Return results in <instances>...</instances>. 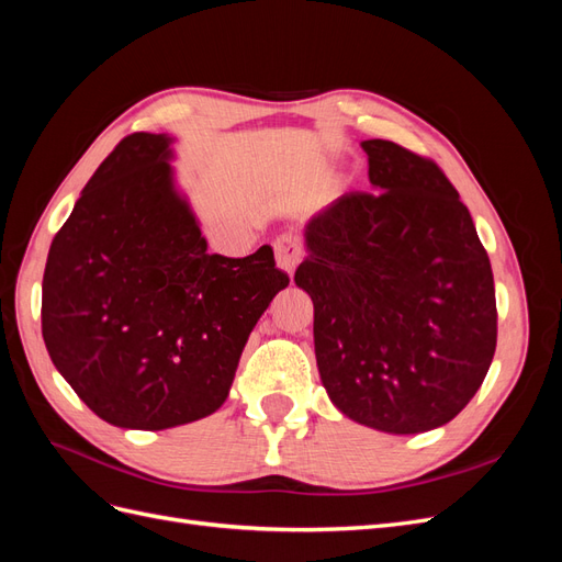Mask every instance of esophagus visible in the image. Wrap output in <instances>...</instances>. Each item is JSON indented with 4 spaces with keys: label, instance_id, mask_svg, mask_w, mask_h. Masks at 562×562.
<instances>
[{
    "label": "esophagus",
    "instance_id": "esophagus-1",
    "mask_svg": "<svg viewBox=\"0 0 562 562\" xmlns=\"http://www.w3.org/2000/svg\"><path fill=\"white\" fill-rule=\"evenodd\" d=\"M274 255H277V265L281 271H285L288 277L295 274V267L300 265L302 255H304V246L293 234H281L279 239L274 241Z\"/></svg>",
    "mask_w": 562,
    "mask_h": 562
}]
</instances>
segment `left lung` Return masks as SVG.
Returning a JSON list of instances; mask_svg holds the SVG:
<instances>
[{"label": "left lung", "instance_id": "8db88e82", "mask_svg": "<svg viewBox=\"0 0 562 562\" xmlns=\"http://www.w3.org/2000/svg\"><path fill=\"white\" fill-rule=\"evenodd\" d=\"M361 145L375 192L312 217L295 283L314 302L316 363L337 411L422 434L462 413L487 375L495 279L438 164L391 140Z\"/></svg>", "mask_w": 562, "mask_h": 562}]
</instances>
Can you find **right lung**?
<instances>
[{
  "mask_svg": "<svg viewBox=\"0 0 562 562\" xmlns=\"http://www.w3.org/2000/svg\"><path fill=\"white\" fill-rule=\"evenodd\" d=\"M171 138L131 133L54 236L42 283L50 361L114 427L159 431L225 403L255 323L291 283L262 246L209 255L176 192Z\"/></svg>",
  "mask_w": 562,
  "mask_h": 562,
  "instance_id": "add662e5",
  "label": "right lung"
}]
</instances>
